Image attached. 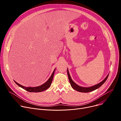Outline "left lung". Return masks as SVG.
I'll return each instance as SVG.
<instances>
[{
  "label": "left lung",
  "mask_w": 121,
  "mask_h": 121,
  "mask_svg": "<svg viewBox=\"0 0 121 121\" xmlns=\"http://www.w3.org/2000/svg\"><path fill=\"white\" fill-rule=\"evenodd\" d=\"M67 75H68V79H69V82L70 83V85L71 86V87L73 88V89H74L75 90L80 92H83V93H87V92H90L91 91H92L94 90H97V89H98L101 86H102L104 83L106 81L109 74L106 77V78L103 79L101 82H100V83L91 86V87H81V86H78V85H77L76 83H75L73 80L72 79L70 74L69 73V71L67 68Z\"/></svg>",
  "instance_id": "left-lung-1"
}]
</instances>
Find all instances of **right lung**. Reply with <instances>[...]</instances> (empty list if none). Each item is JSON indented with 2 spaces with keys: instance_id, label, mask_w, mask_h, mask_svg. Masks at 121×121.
Here are the masks:
<instances>
[{
  "instance_id": "add662e5",
  "label": "right lung",
  "mask_w": 121,
  "mask_h": 121,
  "mask_svg": "<svg viewBox=\"0 0 121 121\" xmlns=\"http://www.w3.org/2000/svg\"><path fill=\"white\" fill-rule=\"evenodd\" d=\"M56 68L55 69L54 71L53 72V73L52 74L51 77L49 78L48 79V80L44 83V84H42V85H40L39 86H37V87H25V86H23L20 84H19L18 83H17V82H16L14 80V82H15V83L18 85L19 87H20L21 88L23 89L24 90L27 91L28 92H42L43 91H45L46 90H47V89H48L51 85L52 82L53 81V77H54V73L56 70Z\"/></svg>"
}]
</instances>
